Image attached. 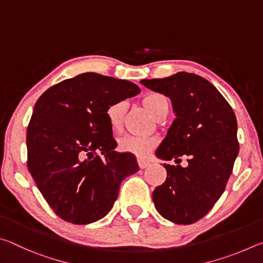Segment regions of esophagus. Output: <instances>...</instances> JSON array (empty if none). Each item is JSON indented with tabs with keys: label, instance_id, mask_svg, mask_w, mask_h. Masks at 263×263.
<instances>
[{
	"label": "esophagus",
	"instance_id": "34e87169",
	"mask_svg": "<svg viewBox=\"0 0 263 263\" xmlns=\"http://www.w3.org/2000/svg\"><path fill=\"white\" fill-rule=\"evenodd\" d=\"M138 164H139V167L140 168H146V167H148L149 166V161H147V160H145V159H142V158H138Z\"/></svg>",
	"mask_w": 263,
	"mask_h": 263
}]
</instances>
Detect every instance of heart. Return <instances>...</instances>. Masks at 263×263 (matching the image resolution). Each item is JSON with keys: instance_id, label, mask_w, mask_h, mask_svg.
Instances as JSON below:
<instances>
[{"instance_id": "obj_1", "label": "heart", "mask_w": 263, "mask_h": 263, "mask_svg": "<svg viewBox=\"0 0 263 263\" xmlns=\"http://www.w3.org/2000/svg\"><path fill=\"white\" fill-rule=\"evenodd\" d=\"M141 103L144 108L154 119H158L162 115L168 112V100L159 92H149L142 97ZM127 110V103L125 101H117L111 103L105 111L106 119H108L110 127L112 131H122L124 117ZM157 139L152 137H139L133 135H126L118 140V148L122 152L135 154L137 157H146L155 146Z\"/></svg>"}]
</instances>
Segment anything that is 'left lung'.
<instances>
[{
  "label": "left lung",
  "mask_w": 263,
  "mask_h": 263,
  "mask_svg": "<svg viewBox=\"0 0 263 263\" xmlns=\"http://www.w3.org/2000/svg\"><path fill=\"white\" fill-rule=\"evenodd\" d=\"M140 83L169 97L175 114L157 158L176 163L188 158L186 167L163 164L167 177L153 191L155 209L175 224H193L211 210L232 174L239 153L237 118L218 89L199 75L180 72Z\"/></svg>",
  "instance_id": "1"
}]
</instances>
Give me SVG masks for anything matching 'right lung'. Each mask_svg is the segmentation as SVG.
<instances>
[{"mask_svg":"<svg viewBox=\"0 0 263 263\" xmlns=\"http://www.w3.org/2000/svg\"><path fill=\"white\" fill-rule=\"evenodd\" d=\"M139 92L130 81L83 73L39 97L26 132L28 168L61 219L86 225L103 218L122 181L138 172L135 155L115 151L105 111Z\"/></svg>","mask_w":263,"mask_h":263,"instance_id":"right-lung-1","label":"right lung"}]
</instances>
